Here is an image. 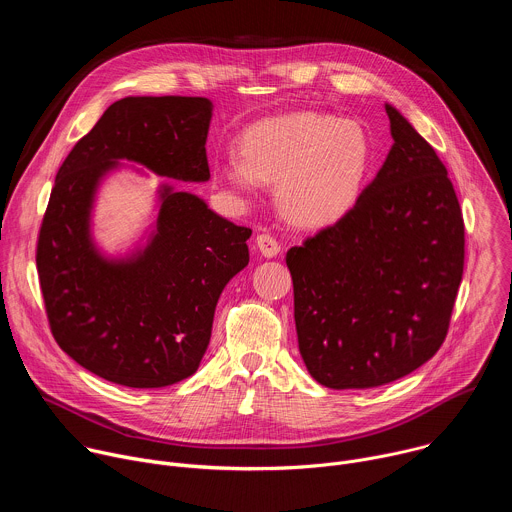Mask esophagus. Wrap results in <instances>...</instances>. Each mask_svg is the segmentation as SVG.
Returning a JSON list of instances; mask_svg holds the SVG:
<instances>
[{"instance_id": "obj_1", "label": "esophagus", "mask_w": 512, "mask_h": 512, "mask_svg": "<svg viewBox=\"0 0 512 512\" xmlns=\"http://www.w3.org/2000/svg\"><path fill=\"white\" fill-rule=\"evenodd\" d=\"M255 245H257V249L261 251V255H263V257H267V259L277 257V253L281 251V245H279V243H277V239H275L273 235H269V233H261V235H257Z\"/></svg>"}]
</instances>
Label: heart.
I'll return each instance as SVG.
<instances>
[{"mask_svg": "<svg viewBox=\"0 0 512 512\" xmlns=\"http://www.w3.org/2000/svg\"><path fill=\"white\" fill-rule=\"evenodd\" d=\"M375 164L369 131L354 119L300 111L253 123L241 152L216 162V174L235 196H253L277 182L275 200L291 223L330 227L358 204Z\"/></svg>", "mask_w": 512, "mask_h": 512, "instance_id": "b5f03b06", "label": "heart"}]
</instances>
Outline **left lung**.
<instances>
[{"label":"left lung","mask_w":512,"mask_h":512,"mask_svg":"<svg viewBox=\"0 0 512 512\" xmlns=\"http://www.w3.org/2000/svg\"><path fill=\"white\" fill-rule=\"evenodd\" d=\"M393 145L358 204L285 255L308 373L330 389L393 383L440 350L464 273V221L431 145L385 105Z\"/></svg>","instance_id":"8db88e82"}]
</instances>
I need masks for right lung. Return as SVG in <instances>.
I'll return each instance as SVG.
<instances>
[{"label":"right lung","mask_w":512,"mask_h":512,"mask_svg":"<svg viewBox=\"0 0 512 512\" xmlns=\"http://www.w3.org/2000/svg\"><path fill=\"white\" fill-rule=\"evenodd\" d=\"M212 103L204 97L115 101L62 162L40 227L36 265L52 336L115 385L158 389L196 373L225 285L249 263L251 229L190 192L158 188L143 245L105 255L93 239L101 182L121 162L206 182Z\"/></svg>","instance_id":"1"}]
</instances>
